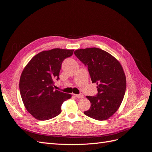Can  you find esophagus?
<instances>
[{"label": "esophagus", "instance_id": "esophagus-1", "mask_svg": "<svg viewBox=\"0 0 152 152\" xmlns=\"http://www.w3.org/2000/svg\"><path fill=\"white\" fill-rule=\"evenodd\" d=\"M75 96L77 98H84V95L82 94H75Z\"/></svg>", "mask_w": 152, "mask_h": 152}]
</instances>
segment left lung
Segmentation results:
<instances>
[{
    "label": "left lung",
    "mask_w": 152,
    "mask_h": 152,
    "mask_svg": "<svg viewBox=\"0 0 152 152\" xmlns=\"http://www.w3.org/2000/svg\"><path fill=\"white\" fill-rule=\"evenodd\" d=\"M74 54L87 66L92 82L98 86L97 96H86L91 107L84 113L96 120H107L117 111L125 94L126 78L121 64L99 48L77 49Z\"/></svg>",
    "instance_id": "1"
}]
</instances>
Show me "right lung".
<instances>
[{"mask_svg": "<svg viewBox=\"0 0 152 152\" xmlns=\"http://www.w3.org/2000/svg\"><path fill=\"white\" fill-rule=\"evenodd\" d=\"M73 49L55 48L38 53L23 70L20 91L23 103L32 116L39 121L49 120L61 112V105L72 94L54 89L59 79L61 63L71 56Z\"/></svg>", "mask_w": 152, "mask_h": 152, "instance_id": "add662e5", "label": "right lung"}]
</instances>
